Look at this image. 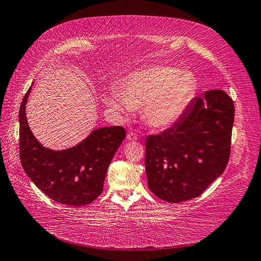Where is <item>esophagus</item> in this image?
Here are the masks:
<instances>
[{
	"label": "esophagus",
	"instance_id": "1",
	"mask_svg": "<svg viewBox=\"0 0 261 261\" xmlns=\"http://www.w3.org/2000/svg\"><path fill=\"white\" fill-rule=\"evenodd\" d=\"M126 139L129 140V141H136V140H137V135H136V132H134V131H130L129 134L126 135Z\"/></svg>",
	"mask_w": 261,
	"mask_h": 261
}]
</instances>
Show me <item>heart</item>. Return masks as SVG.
<instances>
[{"label":"heart","instance_id":"b5f03b06","mask_svg":"<svg viewBox=\"0 0 261 261\" xmlns=\"http://www.w3.org/2000/svg\"><path fill=\"white\" fill-rule=\"evenodd\" d=\"M197 80L191 70L168 65H152L125 76L118 92L105 96L110 109L124 115L142 110L147 123L164 129L173 125L185 112L196 93Z\"/></svg>","mask_w":261,"mask_h":261}]
</instances>
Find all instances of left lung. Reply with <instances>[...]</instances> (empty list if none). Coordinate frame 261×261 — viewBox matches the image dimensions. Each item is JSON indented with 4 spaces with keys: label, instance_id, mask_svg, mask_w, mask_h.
Wrapping results in <instances>:
<instances>
[{
    "label": "left lung",
    "instance_id": "8db88e82",
    "mask_svg": "<svg viewBox=\"0 0 261 261\" xmlns=\"http://www.w3.org/2000/svg\"><path fill=\"white\" fill-rule=\"evenodd\" d=\"M233 121V101L214 88L194 98L173 126L148 136L149 190L170 203L201 195L229 163Z\"/></svg>",
    "mask_w": 261,
    "mask_h": 261
}]
</instances>
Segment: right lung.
I'll use <instances>...</instances> for the list:
<instances>
[{
	"mask_svg": "<svg viewBox=\"0 0 261 261\" xmlns=\"http://www.w3.org/2000/svg\"><path fill=\"white\" fill-rule=\"evenodd\" d=\"M31 87L19 111L20 160L35 185L55 202L73 206L92 203L103 192L110 163L125 138L123 126L94 130L76 147L54 151L33 137L25 118V104Z\"/></svg>",
	"mask_w": 261,
	"mask_h": 261,
	"instance_id": "obj_1",
	"label": "right lung"
}]
</instances>
